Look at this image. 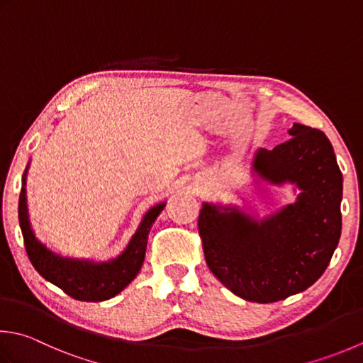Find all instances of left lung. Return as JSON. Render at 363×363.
<instances>
[{
	"instance_id": "1",
	"label": "left lung",
	"mask_w": 363,
	"mask_h": 363,
	"mask_svg": "<svg viewBox=\"0 0 363 363\" xmlns=\"http://www.w3.org/2000/svg\"><path fill=\"white\" fill-rule=\"evenodd\" d=\"M291 138L259 149L255 169L296 182L302 194L266 222L204 204L198 216L206 264L231 293L269 303L301 293L324 274L342 234L343 176L324 132L294 124Z\"/></svg>"
}]
</instances>
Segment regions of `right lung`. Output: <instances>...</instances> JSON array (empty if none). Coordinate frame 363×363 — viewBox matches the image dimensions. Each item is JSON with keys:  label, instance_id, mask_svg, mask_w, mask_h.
<instances>
[{"label": "right lung", "instance_id": "right-lung-1", "mask_svg": "<svg viewBox=\"0 0 363 363\" xmlns=\"http://www.w3.org/2000/svg\"><path fill=\"white\" fill-rule=\"evenodd\" d=\"M163 206L165 204L155 206L147 212L127 250L118 259L102 262V264L61 258L47 250L34 238L30 222H28L25 187H21L20 191L18 222L28 258L35 271L77 301L102 302L119 294L137 277L145 259L149 228L162 212Z\"/></svg>", "mask_w": 363, "mask_h": 363}]
</instances>
